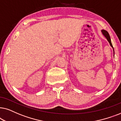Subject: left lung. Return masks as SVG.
<instances>
[{
  "label": "left lung",
  "mask_w": 121,
  "mask_h": 121,
  "mask_svg": "<svg viewBox=\"0 0 121 121\" xmlns=\"http://www.w3.org/2000/svg\"><path fill=\"white\" fill-rule=\"evenodd\" d=\"M101 32H102V34L104 35V36L105 37V38L107 39V41L109 42V44H110V45L111 47L113 48V46H112V43H111V38H110V36H109V35L108 32L106 31V30H101ZM113 51H114V49H113Z\"/></svg>",
  "instance_id": "8db88e82"
}]
</instances>
